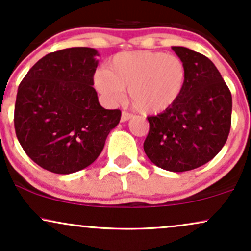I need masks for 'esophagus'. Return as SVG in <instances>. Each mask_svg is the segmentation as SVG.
<instances>
[{"instance_id":"obj_1","label":"esophagus","mask_w":251,"mask_h":251,"mask_svg":"<svg viewBox=\"0 0 251 251\" xmlns=\"http://www.w3.org/2000/svg\"><path fill=\"white\" fill-rule=\"evenodd\" d=\"M131 118H132V114L131 113L126 112V111H123L122 118H120V120H122L123 123H125V122H127V120L131 119Z\"/></svg>"}]
</instances>
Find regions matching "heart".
Segmentation results:
<instances>
[{"label":"heart","instance_id":"b5f03b06","mask_svg":"<svg viewBox=\"0 0 251 251\" xmlns=\"http://www.w3.org/2000/svg\"><path fill=\"white\" fill-rule=\"evenodd\" d=\"M187 81V69L179 57L155 51H126L108 60L107 69L96 71V90L108 102L128 100L140 112L158 114L180 99Z\"/></svg>","mask_w":251,"mask_h":251}]
</instances>
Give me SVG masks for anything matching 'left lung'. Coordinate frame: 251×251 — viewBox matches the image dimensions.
Returning <instances> with one entry per match:
<instances>
[{
    "label": "left lung",
    "mask_w": 251,
    "mask_h": 251,
    "mask_svg": "<svg viewBox=\"0 0 251 251\" xmlns=\"http://www.w3.org/2000/svg\"><path fill=\"white\" fill-rule=\"evenodd\" d=\"M172 49L186 65V86L171 108L147 117L150 131L144 151L162 170L186 172L207 164L225 146L232 100L212 60L188 48Z\"/></svg>",
    "instance_id": "left-lung-1"
}]
</instances>
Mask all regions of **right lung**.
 I'll use <instances>...</instances> for the list:
<instances>
[{"label": "right lung", "mask_w": 251, "mask_h": 251, "mask_svg": "<svg viewBox=\"0 0 251 251\" xmlns=\"http://www.w3.org/2000/svg\"><path fill=\"white\" fill-rule=\"evenodd\" d=\"M99 56L92 48L48 53L21 81L15 102L16 137L44 170L70 174L98 158L120 122V110H105L93 89Z\"/></svg>", "instance_id": "right-lung-1"}]
</instances>
